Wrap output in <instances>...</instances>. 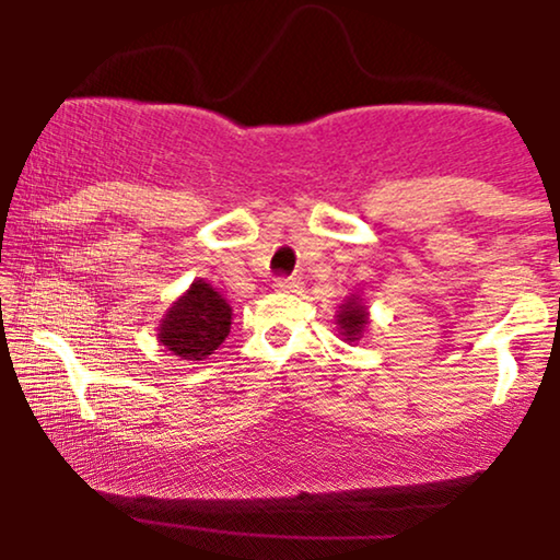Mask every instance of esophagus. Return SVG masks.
<instances>
[{
  "instance_id": "34e87169",
  "label": "esophagus",
  "mask_w": 560,
  "mask_h": 560,
  "mask_svg": "<svg viewBox=\"0 0 560 560\" xmlns=\"http://www.w3.org/2000/svg\"><path fill=\"white\" fill-rule=\"evenodd\" d=\"M273 287L279 289V292H300V279H294V276H279V279L273 281Z\"/></svg>"
}]
</instances>
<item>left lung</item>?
Masks as SVG:
<instances>
[{"instance_id":"obj_1","label":"left lung","mask_w":560,"mask_h":560,"mask_svg":"<svg viewBox=\"0 0 560 560\" xmlns=\"http://www.w3.org/2000/svg\"><path fill=\"white\" fill-rule=\"evenodd\" d=\"M339 334L347 337V342H355L358 337H361V331L365 329V324H369V313H365V305L358 298H350L342 305V311H339Z\"/></svg>"}]
</instances>
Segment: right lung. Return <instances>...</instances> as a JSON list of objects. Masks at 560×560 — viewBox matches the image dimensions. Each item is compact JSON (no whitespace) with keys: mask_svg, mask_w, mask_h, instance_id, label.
Segmentation results:
<instances>
[{"mask_svg":"<svg viewBox=\"0 0 560 560\" xmlns=\"http://www.w3.org/2000/svg\"><path fill=\"white\" fill-rule=\"evenodd\" d=\"M229 329V302L213 287L199 279L165 313L163 324H160V342L182 361H202V358L218 350V345L226 339Z\"/></svg>","mask_w":560,"mask_h":560,"instance_id":"obj_1","label":"right lung"}]
</instances>
